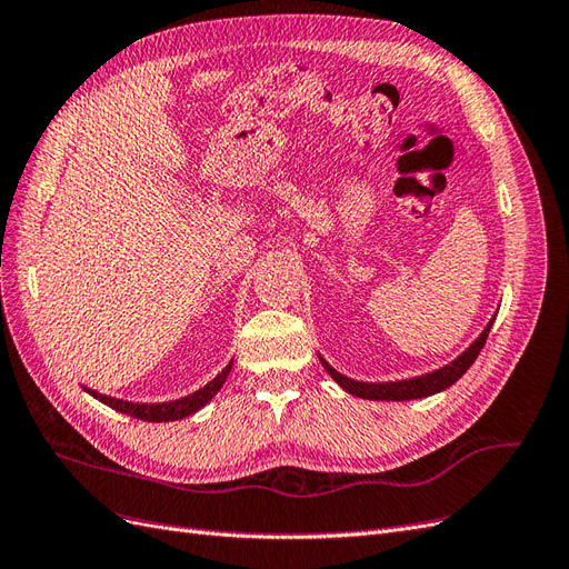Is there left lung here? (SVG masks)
I'll return each instance as SVG.
<instances>
[{"instance_id": "obj_1", "label": "left lung", "mask_w": 569, "mask_h": 569, "mask_svg": "<svg viewBox=\"0 0 569 569\" xmlns=\"http://www.w3.org/2000/svg\"><path fill=\"white\" fill-rule=\"evenodd\" d=\"M493 320L485 327V332H481L470 347L468 351H462L453 363L443 366L435 372H427L422 377H412V380H401V382H356L351 380V377H343L341 372H337L327 360L320 356L322 360V368L330 372L332 380L343 389L349 391L353 396H360V399H370V401H412V399H425V396H432V393H439L443 389H449L451 385H456L460 377L468 372V368L475 363L479 351L485 349L487 343V337H489V330H491Z\"/></svg>"}]
</instances>
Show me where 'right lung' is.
<instances>
[{
	"mask_svg": "<svg viewBox=\"0 0 569 569\" xmlns=\"http://www.w3.org/2000/svg\"><path fill=\"white\" fill-rule=\"evenodd\" d=\"M230 370H232V360L206 387L197 389L194 393L182 396V399L166 401V403H132V401H123V399H113V396L99 393V391L88 389V387H84V391L94 396V399H99L101 403H107L109 408H113L118 412H126V416H130V418L144 420V422H173V420H182L187 416H192V412H197L199 408L209 403L213 396L220 391V387L226 385Z\"/></svg>",
	"mask_w": 569,
	"mask_h": 569,
	"instance_id": "right-lung-1",
	"label": "right lung"
}]
</instances>
